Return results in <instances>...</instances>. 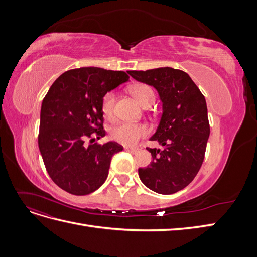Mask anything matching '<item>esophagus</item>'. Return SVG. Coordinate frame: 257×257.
Instances as JSON below:
<instances>
[{
	"instance_id": "esophagus-1",
	"label": "esophagus",
	"mask_w": 257,
	"mask_h": 257,
	"mask_svg": "<svg viewBox=\"0 0 257 257\" xmlns=\"http://www.w3.org/2000/svg\"><path fill=\"white\" fill-rule=\"evenodd\" d=\"M125 150H128L131 153H133V154H136V153H138L139 151H141V149H139V148H128V147H126L125 148Z\"/></svg>"
}]
</instances>
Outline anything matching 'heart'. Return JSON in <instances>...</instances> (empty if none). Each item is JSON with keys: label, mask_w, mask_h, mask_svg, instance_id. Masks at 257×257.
Instances as JSON below:
<instances>
[{"label": "heart", "mask_w": 257, "mask_h": 257, "mask_svg": "<svg viewBox=\"0 0 257 257\" xmlns=\"http://www.w3.org/2000/svg\"><path fill=\"white\" fill-rule=\"evenodd\" d=\"M132 94L141 103L146 106L149 103H153L154 93L152 89L147 84H137L131 89ZM115 104V94L111 92H107L102 98L100 103V110L106 119L111 120L113 118ZM148 134V128L142 123H119L110 131V137L115 143L124 146H135L142 138Z\"/></svg>", "instance_id": "b5f03b06"}]
</instances>
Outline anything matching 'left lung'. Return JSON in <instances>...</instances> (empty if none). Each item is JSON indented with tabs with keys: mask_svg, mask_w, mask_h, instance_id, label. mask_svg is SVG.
Returning a JSON list of instances; mask_svg holds the SVG:
<instances>
[{
	"mask_svg": "<svg viewBox=\"0 0 257 257\" xmlns=\"http://www.w3.org/2000/svg\"><path fill=\"white\" fill-rule=\"evenodd\" d=\"M158 91L163 113L150 141L165 148H147L152 162L138 169L142 182L155 193L169 195L188 186L204 162L210 135L205 96L180 69L160 67L127 72Z\"/></svg>",
	"mask_w": 257,
	"mask_h": 257,
	"instance_id": "1",
	"label": "left lung"
}]
</instances>
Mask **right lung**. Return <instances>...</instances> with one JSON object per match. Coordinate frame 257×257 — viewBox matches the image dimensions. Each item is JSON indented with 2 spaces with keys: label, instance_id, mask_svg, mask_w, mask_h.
Instances as JSON below:
<instances>
[{
  "label": "right lung",
  "instance_id": "1",
  "mask_svg": "<svg viewBox=\"0 0 257 257\" xmlns=\"http://www.w3.org/2000/svg\"><path fill=\"white\" fill-rule=\"evenodd\" d=\"M128 79L122 71L80 67L52 83L42 104L38 148L47 173L62 190L88 195L105 182L112 155L123 147L114 142L87 146L84 141L105 136L102 98Z\"/></svg>",
  "mask_w": 257,
  "mask_h": 257
}]
</instances>
